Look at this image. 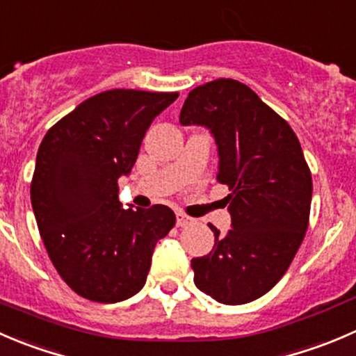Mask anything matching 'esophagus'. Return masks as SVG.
<instances>
[{
  "instance_id": "34e87169",
  "label": "esophagus",
  "mask_w": 356,
  "mask_h": 356,
  "mask_svg": "<svg viewBox=\"0 0 356 356\" xmlns=\"http://www.w3.org/2000/svg\"><path fill=\"white\" fill-rule=\"evenodd\" d=\"M193 220L190 216H186V214L183 213H177V225L178 227H188V225H192Z\"/></svg>"
}]
</instances>
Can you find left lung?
<instances>
[{"label": "left lung", "instance_id": "8db88e82", "mask_svg": "<svg viewBox=\"0 0 356 356\" xmlns=\"http://www.w3.org/2000/svg\"><path fill=\"white\" fill-rule=\"evenodd\" d=\"M183 126H206L218 145L216 179L232 230L213 225V251L192 259L197 289L223 305H244L284 277L305 238L312 173L296 133L254 91L235 79L193 88L179 112Z\"/></svg>", "mask_w": 356, "mask_h": 356}]
</instances>
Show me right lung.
I'll return each mask as SVG.
<instances>
[{"label":"right lung","instance_id":"add662e5","mask_svg":"<svg viewBox=\"0 0 356 356\" xmlns=\"http://www.w3.org/2000/svg\"><path fill=\"white\" fill-rule=\"evenodd\" d=\"M178 93L108 90L48 129L36 156L31 202L48 256L79 296L118 302L145 286L157 241L175 227L163 204L122 209L129 175L154 119Z\"/></svg>","mask_w":356,"mask_h":356}]
</instances>
